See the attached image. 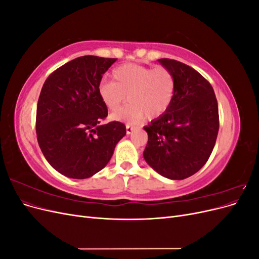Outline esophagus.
I'll list each match as a JSON object with an SVG mask.
<instances>
[{"label": "esophagus", "mask_w": 259, "mask_h": 259, "mask_svg": "<svg viewBox=\"0 0 259 259\" xmlns=\"http://www.w3.org/2000/svg\"><path fill=\"white\" fill-rule=\"evenodd\" d=\"M135 128L133 127V126H131V125H126V134H131V133H133V131H134Z\"/></svg>", "instance_id": "obj_1"}]
</instances>
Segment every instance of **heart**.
<instances>
[{
	"mask_svg": "<svg viewBox=\"0 0 259 259\" xmlns=\"http://www.w3.org/2000/svg\"><path fill=\"white\" fill-rule=\"evenodd\" d=\"M114 82L101 80L98 95L109 110L118 108L129 95L130 104L111 114L114 121L137 123L167 111L175 94L174 75L167 68L124 65L113 70Z\"/></svg>",
	"mask_w": 259,
	"mask_h": 259,
	"instance_id": "obj_1",
	"label": "heart"
}]
</instances>
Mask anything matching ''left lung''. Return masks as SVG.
<instances>
[{
  "label": "left lung",
  "mask_w": 259,
  "mask_h": 259,
  "mask_svg": "<svg viewBox=\"0 0 259 259\" xmlns=\"http://www.w3.org/2000/svg\"><path fill=\"white\" fill-rule=\"evenodd\" d=\"M158 61L173 73L175 94L167 111L144 127V159L163 177L180 180L200 170L213 151L219 130L217 99L211 85L191 67L167 58Z\"/></svg>",
  "instance_id": "left-lung-1"
}]
</instances>
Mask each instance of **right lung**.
I'll return each mask as SVG.
<instances>
[{
  "mask_svg": "<svg viewBox=\"0 0 259 259\" xmlns=\"http://www.w3.org/2000/svg\"><path fill=\"white\" fill-rule=\"evenodd\" d=\"M114 58L82 56L46 79L36 107L37 143L53 168L74 179L98 173L126 135L121 122L100 124L108 115L97 86Z\"/></svg>",
  "mask_w": 259,
  "mask_h": 259,
  "instance_id": "obj_1",
  "label": "right lung"
}]
</instances>
